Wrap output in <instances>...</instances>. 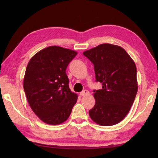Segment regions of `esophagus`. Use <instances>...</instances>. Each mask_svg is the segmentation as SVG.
Wrapping results in <instances>:
<instances>
[{"label": "esophagus", "mask_w": 158, "mask_h": 158, "mask_svg": "<svg viewBox=\"0 0 158 158\" xmlns=\"http://www.w3.org/2000/svg\"><path fill=\"white\" fill-rule=\"evenodd\" d=\"M89 94V91L87 90V89H84V91H82V92H80V95H81V96H84V95H88Z\"/></svg>", "instance_id": "obj_1"}]
</instances>
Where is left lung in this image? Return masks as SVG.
<instances>
[{
  "instance_id": "8db88e82",
  "label": "left lung",
  "mask_w": 158,
  "mask_h": 158,
  "mask_svg": "<svg viewBox=\"0 0 158 158\" xmlns=\"http://www.w3.org/2000/svg\"><path fill=\"white\" fill-rule=\"evenodd\" d=\"M83 55L94 66L96 82L102 88L94 90V107L90 118L102 126H111L126 117L138 91L135 62L118 45L101 44L85 51Z\"/></svg>"
}]
</instances>
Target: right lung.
Returning <instances> with one entry per match:
<instances>
[{"instance_id":"add662e5","label":"right lung","mask_w":158,"mask_h":158,"mask_svg":"<svg viewBox=\"0 0 158 158\" xmlns=\"http://www.w3.org/2000/svg\"><path fill=\"white\" fill-rule=\"evenodd\" d=\"M77 52L50 46L32 56L23 78V89L32 111L41 120L59 125L69 117L78 95L71 92L66 69Z\"/></svg>"}]
</instances>
